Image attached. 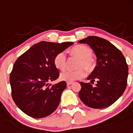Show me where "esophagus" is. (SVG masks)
Wrapping results in <instances>:
<instances>
[{
    "label": "esophagus",
    "instance_id": "esophagus-1",
    "mask_svg": "<svg viewBox=\"0 0 133 133\" xmlns=\"http://www.w3.org/2000/svg\"><path fill=\"white\" fill-rule=\"evenodd\" d=\"M72 84V82H67L66 83V84H67V86H69L70 85V84Z\"/></svg>",
    "mask_w": 133,
    "mask_h": 133
}]
</instances>
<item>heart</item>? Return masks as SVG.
Here are the masks:
<instances>
[{
  "label": "heart",
  "mask_w": 133,
  "mask_h": 133,
  "mask_svg": "<svg viewBox=\"0 0 133 133\" xmlns=\"http://www.w3.org/2000/svg\"><path fill=\"white\" fill-rule=\"evenodd\" d=\"M70 52L74 56L79 58L77 64L78 69L75 70H65L60 75L61 80L72 82L85 76V70L92 72L96 67V62L92 58V51L90 47L84 44H78L72 47ZM66 56L64 52H58L54 58V65L57 69L63 70L66 67Z\"/></svg>",
  "instance_id": "heart-1"
}]
</instances>
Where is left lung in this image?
<instances>
[{
    "mask_svg": "<svg viewBox=\"0 0 133 133\" xmlns=\"http://www.w3.org/2000/svg\"><path fill=\"white\" fill-rule=\"evenodd\" d=\"M88 44L97 56V65L88 77L95 87L81 82L78 96L84 104L93 109H104L113 104L123 94L127 84L128 65L121 50L109 41L90 36L78 41Z\"/></svg>",
    "mask_w": 133,
    "mask_h": 133,
    "instance_id": "left-lung-1",
    "label": "left lung"
}]
</instances>
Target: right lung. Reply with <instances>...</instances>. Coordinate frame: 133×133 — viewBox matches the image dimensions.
Returning a JSON list of instances; mask_svg holds the SVG:
<instances>
[{"instance_id": "add662e5", "label": "right lung", "mask_w": 133, "mask_h": 133, "mask_svg": "<svg viewBox=\"0 0 133 133\" xmlns=\"http://www.w3.org/2000/svg\"><path fill=\"white\" fill-rule=\"evenodd\" d=\"M41 41L34 44L15 61L10 74L12 97L23 112L32 118L47 117L58 107L65 81L51 85L59 71L54 65L56 54L73 44Z\"/></svg>"}]
</instances>
